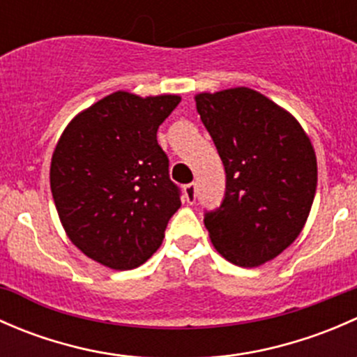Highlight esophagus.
I'll return each instance as SVG.
<instances>
[{"mask_svg":"<svg viewBox=\"0 0 357 357\" xmlns=\"http://www.w3.org/2000/svg\"><path fill=\"white\" fill-rule=\"evenodd\" d=\"M183 192H185V199L188 204H195V200H197V185L195 183H188V185L183 186Z\"/></svg>","mask_w":357,"mask_h":357,"instance_id":"34e87169","label":"esophagus"}]
</instances>
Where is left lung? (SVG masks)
I'll return each instance as SVG.
<instances>
[{
    "mask_svg": "<svg viewBox=\"0 0 357 357\" xmlns=\"http://www.w3.org/2000/svg\"><path fill=\"white\" fill-rule=\"evenodd\" d=\"M197 110L226 171L221 205L204 225L222 257L255 268L282 254L311 211L318 167L297 121L248 88L195 96Z\"/></svg>",
    "mask_w": 357,
    "mask_h": 357,
    "instance_id": "obj_1",
    "label": "left lung"
}]
</instances>
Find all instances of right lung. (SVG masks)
<instances>
[{"mask_svg":"<svg viewBox=\"0 0 357 357\" xmlns=\"http://www.w3.org/2000/svg\"><path fill=\"white\" fill-rule=\"evenodd\" d=\"M181 98L112 93L81 112L53 152L50 185L68 238L107 268L135 269L164 240L181 192L157 129Z\"/></svg>","mask_w":357,"mask_h":357,"instance_id":"obj_1","label":"right lung"}]
</instances>
